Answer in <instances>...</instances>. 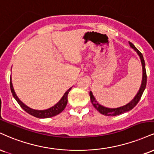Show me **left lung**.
Masks as SVG:
<instances>
[{"label": "left lung", "instance_id": "left-lung-1", "mask_svg": "<svg viewBox=\"0 0 154 154\" xmlns=\"http://www.w3.org/2000/svg\"><path fill=\"white\" fill-rule=\"evenodd\" d=\"M130 46L132 48L134 49V50L137 52V54L140 57V61H141L142 64V68H143V78H142V82L141 85H140V89L137 94L135 95V97L133 99V100H131L128 104H125V105L120 106V107L117 108H108L105 107V106L101 105L99 104L97 101L96 100V99L94 97L93 94H92L91 91L89 92V96L90 99H91V102L93 104V106H94L95 109L97 110V111L99 112L102 115H106V116H116V115H121V114L126 112L130 111L132 109L135 107L136 106V104H138L139 101H140V98H141L143 93L144 90H145L146 86V82H147V75H146V65H145V61H144L143 56L142 53L135 47V45L131 43V42H129Z\"/></svg>", "mask_w": 154, "mask_h": 154}]
</instances>
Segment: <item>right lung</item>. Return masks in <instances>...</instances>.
I'll return each instance as SVG.
<instances>
[{"label": "right lung", "mask_w": 154, "mask_h": 154, "mask_svg": "<svg viewBox=\"0 0 154 154\" xmlns=\"http://www.w3.org/2000/svg\"><path fill=\"white\" fill-rule=\"evenodd\" d=\"M10 88L11 91L13 94V97H14V99H16V102L19 103V104L21 106V107L26 111L27 113H29V115H32V116L37 117V118H48V117H52L54 116H56L57 115H58L63 111V109L66 108L67 105V103H68V94L69 93V91L71 89V88H70L67 91L66 93L64 94V95L63 96V97L61 98L60 100L59 101L57 104H55L52 107L49 108L48 109H44V110H37L32 109V108L27 106L26 104H24L21 102L20 99L18 98V97L16 96L15 91H14V87H13L12 82H11V79L10 81Z\"/></svg>", "instance_id": "obj_1"}]
</instances>
